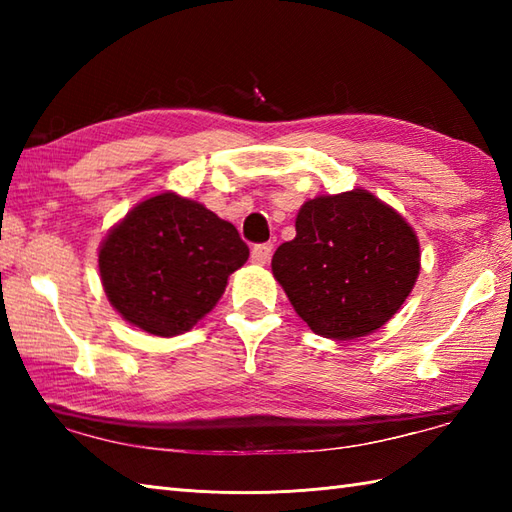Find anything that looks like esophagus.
Listing matches in <instances>:
<instances>
[{
  "label": "esophagus",
  "instance_id": "34e87169",
  "mask_svg": "<svg viewBox=\"0 0 512 512\" xmlns=\"http://www.w3.org/2000/svg\"><path fill=\"white\" fill-rule=\"evenodd\" d=\"M270 255H273V244H270V242H266V244H255L253 250H250V259H253V262L259 264V266L268 264Z\"/></svg>",
  "mask_w": 512,
  "mask_h": 512
}]
</instances>
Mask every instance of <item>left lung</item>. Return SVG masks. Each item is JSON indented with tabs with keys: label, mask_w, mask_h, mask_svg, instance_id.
<instances>
[{
	"label": "left lung",
	"mask_w": 512,
	"mask_h": 512,
	"mask_svg": "<svg viewBox=\"0 0 512 512\" xmlns=\"http://www.w3.org/2000/svg\"><path fill=\"white\" fill-rule=\"evenodd\" d=\"M295 226L273 275L312 332L350 341L394 317L420 273L418 237L402 215L356 189L306 202Z\"/></svg>",
	"instance_id": "obj_1"
}]
</instances>
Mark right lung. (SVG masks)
Returning a JSON list of instances; mask_svg holds the SVG:
<instances>
[{"instance_id":"1","label":"right lung","mask_w":512,"mask_h":512,"mask_svg":"<svg viewBox=\"0 0 512 512\" xmlns=\"http://www.w3.org/2000/svg\"><path fill=\"white\" fill-rule=\"evenodd\" d=\"M248 259L231 222L176 193L140 202L105 237L99 270L123 319L156 336L189 332Z\"/></svg>"}]
</instances>
